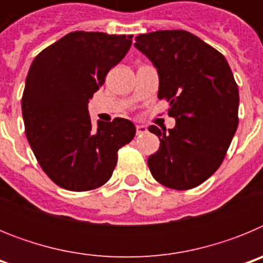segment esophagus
Masks as SVG:
<instances>
[{"label": "esophagus", "instance_id": "34e87169", "mask_svg": "<svg viewBox=\"0 0 263 263\" xmlns=\"http://www.w3.org/2000/svg\"><path fill=\"white\" fill-rule=\"evenodd\" d=\"M136 129H137V136H141V134H145L146 132H147V129H146V127L143 126V125H137Z\"/></svg>", "mask_w": 263, "mask_h": 263}]
</instances>
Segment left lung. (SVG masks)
I'll list each match as a JSON object with an SVG mask.
<instances>
[{"label":"left lung","instance_id":"1","mask_svg":"<svg viewBox=\"0 0 263 263\" xmlns=\"http://www.w3.org/2000/svg\"><path fill=\"white\" fill-rule=\"evenodd\" d=\"M159 75L158 99L170 103L174 129L148 130L159 150L147 159L157 182L197 187L220 167L238 125V87L221 52L184 30L141 34L134 43Z\"/></svg>","mask_w":263,"mask_h":263}]
</instances>
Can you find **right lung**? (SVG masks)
I'll return each mask as SVG.
<instances>
[{"mask_svg":"<svg viewBox=\"0 0 263 263\" xmlns=\"http://www.w3.org/2000/svg\"><path fill=\"white\" fill-rule=\"evenodd\" d=\"M133 35L73 31L39 52L22 95L25 133L42 170L59 187L89 191L110 179L117 153L136 136L132 121H99L88 101L124 59Z\"/></svg>","mask_w":263,"mask_h":263,"instance_id":"1","label":"right lung"}]
</instances>
